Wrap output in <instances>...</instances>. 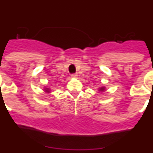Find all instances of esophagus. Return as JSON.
<instances>
[{"label": "esophagus", "instance_id": "esophagus-1", "mask_svg": "<svg viewBox=\"0 0 153 153\" xmlns=\"http://www.w3.org/2000/svg\"><path fill=\"white\" fill-rule=\"evenodd\" d=\"M71 78H77V77H78V74H77L76 73H74V74H71Z\"/></svg>", "mask_w": 153, "mask_h": 153}]
</instances>
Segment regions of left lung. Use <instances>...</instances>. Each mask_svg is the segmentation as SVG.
Instances as JSON below:
<instances>
[{
	"instance_id": "obj_1",
	"label": "left lung",
	"mask_w": 153,
	"mask_h": 153,
	"mask_svg": "<svg viewBox=\"0 0 153 153\" xmlns=\"http://www.w3.org/2000/svg\"><path fill=\"white\" fill-rule=\"evenodd\" d=\"M100 90H103V88H100Z\"/></svg>"
}]
</instances>
